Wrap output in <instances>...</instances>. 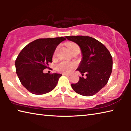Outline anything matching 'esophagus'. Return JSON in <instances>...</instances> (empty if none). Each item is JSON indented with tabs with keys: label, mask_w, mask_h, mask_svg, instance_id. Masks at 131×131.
Here are the masks:
<instances>
[{
	"label": "esophagus",
	"mask_w": 131,
	"mask_h": 131,
	"mask_svg": "<svg viewBox=\"0 0 131 131\" xmlns=\"http://www.w3.org/2000/svg\"><path fill=\"white\" fill-rule=\"evenodd\" d=\"M63 75H65V76H70V74H68V73H62Z\"/></svg>",
	"instance_id": "esophagus-1"
}]
</instances>
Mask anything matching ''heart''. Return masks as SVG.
Instances as JSON below:
<instances>
[{
  "mask_svg": "<svg viewBox=\"0 0 131 131\" xmlns=\"http://www.w3.org/2000/svg\"><path fill=\"white\" fill-rule=\"evenodd\" d=\"M67 46L71 52H72L76 48H79L77 44L73 43V42H69L67 43ZM55 53H54V57L55 56ZM75 67H76V64L74 63H69L67 62L62 61L57 64L55 69H56L57 71L59 72L68 73L72 72Z\"/></svg>",
  "mask_w": 131,
  "mask_h": 131,
  "instance_id": "b5f03b06",
  "label": "heart"
}]
</instances>
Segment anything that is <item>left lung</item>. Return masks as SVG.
<instances>
[{"instance_id":"1","label":"left lung","mask_w":131,"mask_h":131,"mask_svg":"<svg viewBox=\"0 0 131 131\" xmlns=\"http://www.w3.org/2000/svg\"><path fill=\"white\" fill-rule=\"evenodd\" d=\"M69 40L80 46L83 58L77 70L85 79L80 77L79 81L72 84V87L80 95L90 96L96 94L106 85L112 72L113 59L109 51L96 39L90 36H69Z\"/></svg>"}]
</instances>
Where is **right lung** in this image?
Instances as JSON below:
<instances>
[{
    "instance_id": "right-lung-1",
    "label": "right lung",
    "mask_w": 131,
    "mask_h": 131,
    "mask_svg": "<svg viewBox=\"0 0 131 131\" xmlns=\"http://www.w3.org/2000/svg\"><path fill=\"white\" fill-rule=\"evenodd\" d=\"M65 37L38 39L29 43L18 55L15 69L21 84L28 91L43 95L56 87L62 76L58 73H44L58 44Z\"/></svg>"
}]
</instances>
